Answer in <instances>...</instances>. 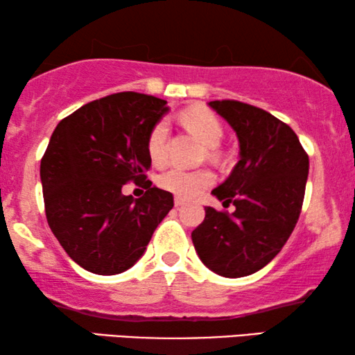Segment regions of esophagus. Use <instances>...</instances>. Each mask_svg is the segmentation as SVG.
<instances>
[{"instance_id":"esophagus-1","label":"esophagus","mask_w":355,"mask_h":355,"mask_svg":"<svg viewBox=\"0 0 355 355\" xmlns=\"http://www.w3.org/2000/svg\"><path fill=\"white\" fill-rule=\"evenodd\" d=\"M174 205H176V208L186 205V200L182 197H174Z\"/></svg>"}]
</instances>
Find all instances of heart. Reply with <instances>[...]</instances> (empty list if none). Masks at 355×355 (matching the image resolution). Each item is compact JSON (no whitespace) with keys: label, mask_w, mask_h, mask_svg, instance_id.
Returning a JSON list of instances; mask_svg holds the SVG:
<instances>
[{"label":"heart","mask_w":355,"mask_h":355,"mask_svg":"<svg viewBox=\"0 0 355 355\" xmlns=\"http://www.w3.org/2000/svg\"><path fill=\"white\" fill-rule=\"evenodd\" d=\"M181 121L193 135H197L207 147L215 148L223 139V125L220 119L211 111L205 108H191L181 113ZM147 152L155 164L164 163L168 155V123L164 119L158 121L150 130L147 139ZM213 155V153H211ZM215 176L208 169H189L169 168L159 174L158 184L166 191L176 193L179 197H196L207 187H210Z\"/></svg>","instance_id":"obj_1"}]
</instances>
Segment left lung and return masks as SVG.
Segmentation results:
<instances>
[{
    "label": "left lung",
    "instance_id": "8db88e82",
    "mask_svg": "<svg viewBox=\"0 0 355 355\" xmlns=\"http://www.w3.org/2000/svg\"><path fill=\"white\" fill-rule=\"evenodd\" d=\"M239 139L241 159L213 189L232 213L205 207L192 231L203 265L226 278H241L268 265L299 220L309 176V155L288 124L268 111L236 100L208 103Z\"/></svg>",
    "mask_w": 355,
    "mask_h": 355
}]
</instances>
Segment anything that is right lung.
Segmentation results:
<instances>
[{
    "label": "right lung",
    "instance_id": "right-lung-1",
    "mask_svg": "<svg viewBox=\"0 0 355 355\" xmlns=\"http://www.w3.org/2000/svg\"><path fill=\"white\" fill-rule=\"evenodd\" d=\"M168 111L157 96L119 92L90 101L56 125L40 163L46 221L66 254L95 275H118L144 255L174 207L152 186L150 130ZM146 189L124 196V183Z\"/></svg>",
    "mask_w": 355,
    "mask_h": 355
}]
</instances>
